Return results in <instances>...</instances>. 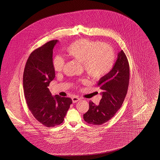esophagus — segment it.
<instances>
[{
  "label": "esophagus",
  "instance_id": "1",
  "mask_svg": "<svg viewBox=\"0 0 160 160\" xmlns=\"http://www.w3.org/2000/svg\"><path fill=\"white\" fill-rule=\"evenodd\" d=\"M80 98H78V97H73L72 98V102H73V103H76V102H78V101H80Z\"/></svg>",
  "mask_w": 160,
  "mask_h": 160
}]
</instances>
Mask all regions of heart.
Wrapping results in <instances>:
<instances>
[{"label": "heart", "instance_id": "b5f03b06", "mask_svg": "<svg viewBox=\"0 0 160 160\" xmlns=\"http://www.w3.org/2000/svg\"><path fill=\"white\" fill-rule=\"evenodd\" d=\"M65 50L69 58L83 63L85 71L94 80L107 76L115 63L113 48L98 41L79 39L69 44ZM53 65L55 71L60 72L65 66L64 59L56 56Z\"/></svg>", "mask_w": 160, "mask_h": 160}]
</instances>
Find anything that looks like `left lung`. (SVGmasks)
Returning <instances> with one entry per match:
<instances>
[{"instance_id":"left-lung-1","label":"left lung","mask_w":160,"mask_h":160,"mask_svg":"<svg viewBox=\"0 0 160 160\" xmlns=\"http://www.w3.org/2000/svg\"><path fill=\"white\" fill-rule=\"evenodd\" d=\"M129 80V63L121 50L111 72L98 81L97 84L101 91L102 98L98 106L89 101V108L83 114L85 122L100 125L112 119L122 106L128 91Z\"/></svg>"}]
</instances>
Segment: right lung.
Listing matches in <instances>:
<instances>
[{
  "instance_id": "obj_1",
  "label": "right lung",
  "mask_w": 160,
  "mask_h": 160,
  "mask_svg": "<svg viewBox=\"0 0 160 160\" xmlns=\"http://www.w3.org/2000/svg\"><path fill=\"white\" fill-rule=\"evenodd\" d=\"M58 40L47 42L31 53L23 74L24 97L29 109L38 122L47 127L62 123L72 101L52 96L48 87L55 77L53 49Z\"/></svg>"
}]
</instances>
